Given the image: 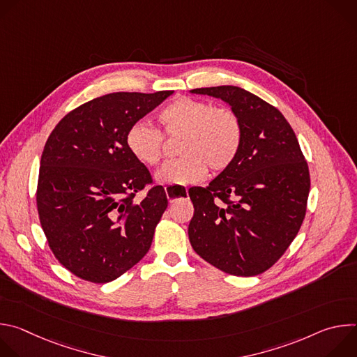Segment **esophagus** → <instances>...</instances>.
<instances>
[{"label":"esophagus","mask_w":357,"mask_h":357,"mask_svg":"<svg viewBox=\"0 0 357 357\" xmlns=\"http://www.w3.org/2000/svg\"><path fill=\"white\" fill-rule=\"evenodd\" d=\"M165 192H167V197H168V200H169V203H172L174 200H175V197H174V195L165 188ZM186 192H188V189H186Z\"/></svg>","instance_id":"1"}]
</instances>
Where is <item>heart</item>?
<instances>
[{
	"instance_id": "obj_1",
	"label": "heart",
	"mask_w": 357,
	"mask_h": 357,
	"mask_svg": "<svg viewBox=\"0 0 357 357\" xmlns=\"http://www.w3.org/2000/svg\"><path fill=\"white\" fill-rule=\"evenodd\" d=\"M167 135H181L178 151L182 157L165 162L155 174L160 183L188 185L208 172L223 171L236 160L243 127L237 114L229 109H215L208 101L176 97L158 116ZM130 154L141 164L154 167L164 149L161 131L148 123L132 124L126 135Z\"/></svg>"
}]
</instances>
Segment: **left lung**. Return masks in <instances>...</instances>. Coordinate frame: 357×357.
I'll return each instance as SVG.
<instances>
[{
    "instance_id": "obj_1",
    "label": "left lung",
    "mask_w": 357,
    "mask_h": 357,
    "mask_svg": "<svg viewBox=\"0 0 357 357\" xmlns=\"http://www.w3.org/2000/svg\"><path fill=\"white\" fill-rule=\"evenodd\" d=\"M223 100L237 114L243 141L233 164L206 188L189 189L195 213L188 227L199 256L237 277L274 266L307 212L310 171L285 117L237 86L190 90Z\"/></svg>"
}]
</instances>
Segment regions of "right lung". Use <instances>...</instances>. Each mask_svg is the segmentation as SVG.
<instances>
[{
    "instance_id": "1",
    "label": "right lung",
    "mask_w": 357,
    "mask_h": 357,
    "mask_svg": "<svg viewBox=\"0 0 357 357\" xmlns=\"http://www.w3.org/2000/svg\"><path fill=\"white\" fill-rule=\"evenodd\" d=\"M174 91L110 93L66 114L40 158L36 205L49 247L76 277L106 284L148 252L168 206L127 148L128 128Z\"/></svg>"
}]
</instances>
